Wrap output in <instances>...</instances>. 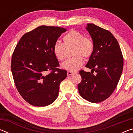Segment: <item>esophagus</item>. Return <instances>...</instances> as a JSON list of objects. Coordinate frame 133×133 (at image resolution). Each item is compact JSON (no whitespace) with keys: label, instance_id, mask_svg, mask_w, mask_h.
<instances>
[{"label":"esophagus","instance_id":"obj_1","mask_svg":"<svg viewBox=\"0 0 133 133\" xmlns=\"http://www.w3.org/2000/svg\"><path fill=\"white\" fill-rule=\"evenodd\" d=\"M74 74H75V73H74V72H73V71H67V76H68L73 75H74Z\"/></svg>","mask_w":133,"mask_h":133}]
</instances>
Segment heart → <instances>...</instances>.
<instances>
[{
  "label": "heart",
  "instance_id": "obj_1",
  "mask_svg": "<svg viewBox=\"0 0 133 133\" xmlns=\"http://www.w3.org/2000/svg\"><path fill=\"white\" fill-rule=\"evenodd\" d=\"M64 44L59 41H56L53 44V51L56 57L62 61L65 58V46H73L72 50L73 57L70 58L63 63L62 68L70 71H76L83 64V57L88 58L93 54L94 44L89 37L84 36L80 31L72 30L63 37Z\"/></svg>",
  "mask_w": 133,
  "mask_h": 133
}]
</instances>
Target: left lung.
I'll return each instance as SVG.
<instances>
[{"label":"left lung","mask_w":133,"mask_h":133,"mask_svg":"<svg viewBox=\"0 0 133 133\" xmlns=\"http://www.w3.org/2000/svg\"><path fill=\"white\" fill-rule=\"evenodd\" d=\"M86 29L94 44L85 66L91 71H79L82 82L78 90L83 98L97 103L106 100L116 88L122 74L123 57L117 40L109 30L93 23L87 24Z\"/></svg>","instance_id":"left-lung-1"}]
</instances>
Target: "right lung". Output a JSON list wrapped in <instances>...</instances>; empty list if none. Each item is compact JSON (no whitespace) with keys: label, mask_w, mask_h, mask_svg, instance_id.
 Here are the masks:
<instances>
[{"label":"right lung","mask_w":133,"mask_h":133,"mask_svg":"<svg viewBox=\"0 0 133 133\" xmlns=\"http://www.w3.org/2000/svg\"><path fill=\"white\" fill-rule=\"evenodd\" d=\"M66 29L40 26L26 33L18 42L12 57L15 84L21 96L29 104L44 107L57 98L59 85L67 71L59 69L53 46ZM48 71H50L49 74Z\"/></svg>","instance_id":"right-lung-1"}]
</instances>
